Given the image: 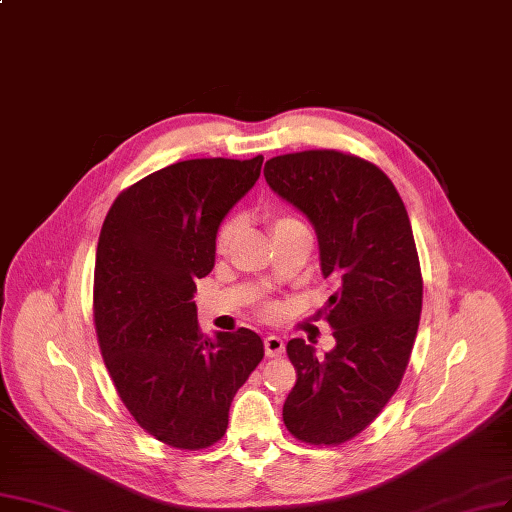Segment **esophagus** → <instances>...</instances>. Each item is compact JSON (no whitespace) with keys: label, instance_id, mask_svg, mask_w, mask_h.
I'll use <instances>...</instances> for the list:
<instances>
[{"label":"esophagus","instance_id":"obj_1","mask_svg":"<svg viewBox=\"0 0 512 512\" xmlns=\"http://www.w3.org/2000/svg\"><path fill=\"white\" fill-rule=\"evenodd\" d=\"M263 349H266L268 357H280L285 353V342L278 336H268L266 340H263Z\"/></svg>","mask_w":512,"mask_h":512}]
</instances>
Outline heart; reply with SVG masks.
Listing matches in <instances>:
<instances>
[{"instance_id": "b5f03b06", "label": "heart", "mask_w": 512, "mask_h": 512, "mask_svg": "<svg viewBox=\"0 0 512 512\" xmlns=\"http://www.w3.org/2000/svg\"><path fill=\"white\" fill-rule=\"evenodd\" d=\"M268 221H270V227H272V234H280V232H285V229H289V227L302 225L298 219L291 217V214H285V212H272V214H268ZM238 232H240V217H227L219 225L217 234H214V251L221 253V255L227 253L229 249H232V244H234ZM278 310L280 308L274 302H263L259 306V312H261L263 317H276Z\"/></svg>"}]
</instances>
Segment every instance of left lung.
Returning <instances> with one entry per match:
<instances>
[{"instance_id": "left-lung-1", "label": "left lung", "mask_w": 512, "mask_h": 512, "mask_svg": "<svg viewBox=\"0 0 512 512\" xmlns=\"http://www.w3.org/2000/svg\"><path fill=\"white\" fill-rule=\"evenodd\" d=\"M263 176L315 225L321 272L336 283L319 310L336 346L317 357L302 338L289 340L298 381L283 406L295 438L332 447L366 430L406 372L423 302L415 236L398 189L361 157L278 155Z\"/></svg>"}]
</instances>
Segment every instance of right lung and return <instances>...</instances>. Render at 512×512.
<instances>
[{"instance_id": "right-lung-1", "label": "right lung", "mask_w": 512, "mask_h": 512, "mask_svg": "<svg viewBox=\"0 0 512 512\" xmlns=\"http://www.w3.org/2000/svg\"><path fill=\"white\" fill-rule=\"evenodd\" d=\"M261 163L189 159L148 174L114 200L97 242L93 315L104 364L142 430L180 451L223 438L236 391L263 359L246 327L206 338L193 302L197 278L214 268V234Z\"/></svg>"}]
</instances>
